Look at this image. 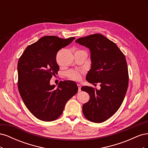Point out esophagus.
<instances>
[{
  "label": "esophagus",
  "mask_w": 148,
  "mask_h": 148,
  "mask_svg": "<svg viewBox=\"0 0 148 148\" xmlns=\"http://www.w3.org/2000/svg\"><path fill=\"white\" fill-rule=\"evenodd\" d=\"M77 86L78 87V92H80L81 91V84H77Z\"/></svg>",
  "instance_id": "1"
}]
</instances>
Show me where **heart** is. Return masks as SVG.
Returning <instances> with one entry per match:
<instances>
[{
    "label": "heart",
    "mask_w": 148,
    "mask_h": 148,
    "mask_svg": "<svg viewBox=\"0 0 148 148\" xmlns=\"http://www.w3.org/2000/svg\"><path fill=\"white\" fill-rule=\"evenodd\" d=\"M67 77L71 79L75 80V81H79L82 78L81 72H79L77 70H71L69 71L66 73Z\"/></svg>",
    "instance_id": "1"
}]
</instances>
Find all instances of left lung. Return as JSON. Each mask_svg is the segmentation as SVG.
Here are the masks:
<instances>
[{
	"label": "left lung",
	"mask_w": 148,
	"mask_h": 148,
	"mask_svg": "<svg viewBox=\"0 0 148 148\" xmlns=\"http://www.w3.org/2000/svg\"><path fill=\"white\" fill-rule=\"evenodd\" d=\"M75 42L89 49L91 69L86 80L95 84L97 90L84 86L82 90L89 94V101L83 106V112L88 120L101 123L112 117L120 108L128 86V71L125 56L114 42L101 34L80 38Z\"/></svg>",
	"instance_id": "1"
}]
</instances>
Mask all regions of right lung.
<instances>
[{
  "label": "right lung",
  "instance_id": "add662e5",
  "mask_svg": "<svg viewBox=\"0 0 148 148\" xmlns=\"http://www.w3.org/2000/svg\"><path fill=\"white\" fill-rule=\"evenodd\" d=\"M75 39L55 36L40 38L26 48L18 62V88L28 109L37 119L51 122L62 114L66 102L78 92L73 81L60 82L57 88L50 84L59 70L56 55Z\"/></svg>",
  "mask_w": 148,
  "mask_h": 148
}]
</instances>
